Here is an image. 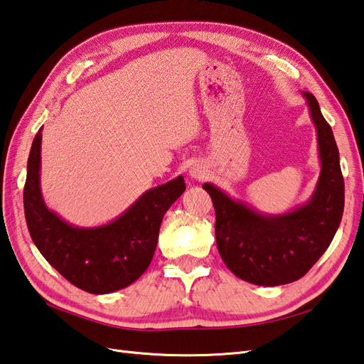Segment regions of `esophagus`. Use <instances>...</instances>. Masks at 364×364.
Instances as JSON below:
<instances>
[{"label":"esophagus","instance_id":"1","mask_svg":"<svg viewBox=\"0 0 364 364\" xmlns=\"http://www.w3.org/2000/svg\"><path fill=\"white\" fill-rule=\"evenodd\" d=\"M205 174H207L205 166L200 165V164H194V165L190 168V176L193 177V179L200 181V179H203V177H205Z\"/></svg>","mask_w":364,"mask_h":364}]
</instances>
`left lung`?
<instances>
[{
	"label": "left lung",
	"mask_w": 364,
	"mask_h": 364,
	"mask_svg": "<svg viewBox=\"0 0 364 364\" xmlns=\"http://www.w3.org/2000/svg\"><path fill=\"white\" fill-rule=\"evenodd\" d=\"M316 129L321 170L310 199L294 210L269 215L237 200L215 183H203L216 211L220 258L237 278L256 286H282L312 269L331 245L344 208V181L332 128L310 92H301Z\"/></svg>",
	"instance_id": "1"
}]
</instances>
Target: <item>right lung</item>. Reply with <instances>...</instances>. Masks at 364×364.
Returning <instances> with one entry per match:
<instances>
[{
  "label": "right lung",
  "instance_id": "obj_1",
  "mask_svg": "<svg viewBox=\"0 0 364 364\" xmlns=\"http://www.w3.org/2000/svg\"><path fill=\"white\" fill-rule=\"evenodd\" d=\"M41 129L32 141L24 185V215L33 244L70 284L94 295L112 294L137 281L151 262L164 215L185 191L182 176L146 190L111 223L69 224L48 208L40 183Z\"/></svg>",
  "mask_w": 364,
  "mask_h": 364
}]
</instances>
